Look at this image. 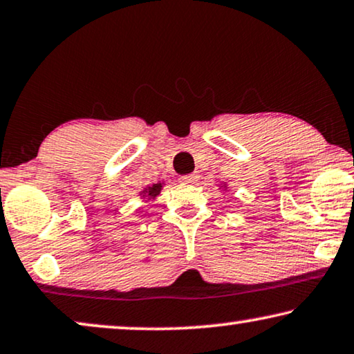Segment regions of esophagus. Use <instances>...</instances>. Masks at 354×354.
<instances>
[{
  "label": "esophagus",
  "mask_w": 354,
  "mask_h": 354,
  "mask_svg": "<svg viewBox=\"0 0 354 354\" xmlns=\"http://www.w3.org/2000/svg\"><path fill=\"white\" fill-rule=\"evenodd\" d=\"M196 176H194V174H188V176H182L180 177V182L182 183H187V185H189V183H194L196 182Z\"/></svg>",
  "instance_id": "obj_1"
}]
</instances>
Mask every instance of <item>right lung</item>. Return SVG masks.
Returning <instances> with one entry per match:
<instances>
[{"label": "right lung", "instance_id": "add662e5", "mask_svg": "<svg viewBox=\"0 0 354 354\" xmlns=\"http://www.w3.org/2000/svg\"><path fill=\"white\" fill-rule=\"evenodd\" d=\"M161 188H162V183H155V185L147 187L145 189H143L142 194H143V196H145V194H147L148 198H155V196H158V194H160Z\"/></svg>", "mask_w": 354, "mask_h": 354}]
</instances>
